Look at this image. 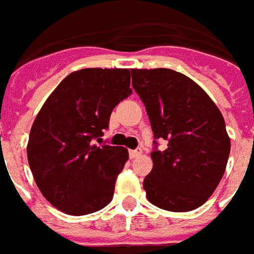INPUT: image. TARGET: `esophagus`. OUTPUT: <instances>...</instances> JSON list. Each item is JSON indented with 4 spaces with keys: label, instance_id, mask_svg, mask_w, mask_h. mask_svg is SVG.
I'll return each instance as SVG.
<instances>
[{
    "label": "esophagus",
    "instance_id": "esophagus-1",
    "mask_svg": "<svg viewBox=\"0 0 254 254\" xmlns=\"http://www.w3.org/2000/svg\"><path fill=\"white\" fill-rule=\"evenodd\" d=\"M141 154H143V151H141L140 148H138V149H130V151H129V156H130L132 159H134V158H138V156H140Z\"/></svg>",
    "mask_w": 254,
    "mask_h": 254
}]
</instances>
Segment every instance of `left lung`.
<instances>
[{"label": "left lung", "instance_id": "8db88e82", "mask_svg": "<svg viewBox=\"0 0 254 254\" xmlns=\"http://www.w3.org/2000/svg\"><path fill=\"white\" fill-rule=\"evenodd\" d=\"M155 138L169 141L151 152L144 178L147 198L171 212L196 209L212 194L227 166L230 137L218 106L191 78L173 69H130Z\"/></svg>", "mask_w": 254, "mask_h": 254}]
</instances>
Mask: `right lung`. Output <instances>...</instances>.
Wrapping results in <instances>:
<instances>
[{
	"mask_svg": "<svg viewBox=\"0 0 254 254\" xmlns=\"http://www.w3.org/2000/svg\"><path fill=\"white\" fill-rule=\"evenodd\" d=\"M132 94L129 69L87 67L58 84L32 124L27 158L36 187L64 213L96 212L113 200L129 152L96 145L113 109Z\"/></svg>",
	"mask_w": 254,
	"mask_h": 254,
	"instance_id": "right-lung-1",
	"label": "right lung"
}]
</instances>
